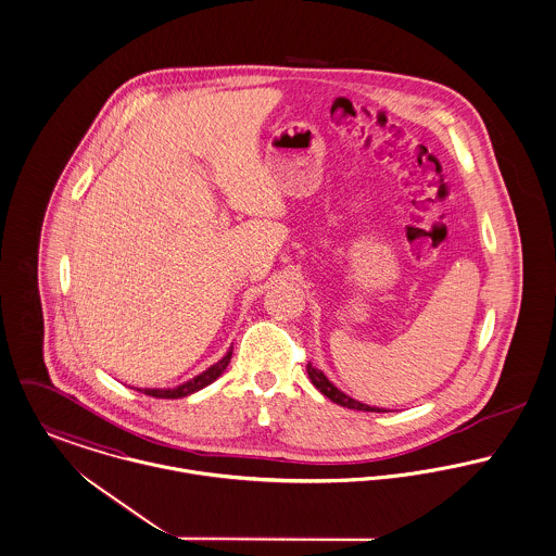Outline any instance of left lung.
I'll list each match as a JSON object with an SVG mask.
<instances>
[{"instance_id": "1", "label": "left lung", "mask_w": 556, "mask_h": 556, "mask_svg": "<svg viewBox=\"0 0 556 556\" xmlns=\"http://www.w3.org/2000/svg\"><path fill=\"white\" fill-rule=\"evenodd\" d=\"M306 372H308V379H311V383L315 384L326 397H330L334 404H341V406H346V408H353V410H366V413H383V410H379V408H372V406H366V404H362V402H355L353 397H349V395H344L341 389H337L334 384L330 383L328 379H326V375L321 372V370H317V368H313L311 364H306Z\"/></svg>"}]
</instances>
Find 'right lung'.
<instances>
[{"label":"right lung","mask_w":556,"mask_h":556,"mask_svg":"<svg viewBox=\"0 0 556 556\" xmlns=\"http://www.w3.org/2000/svg\"><path fill=\"white\" fill-rule=\"evenodd\" d=\"M230 355H232V351H228L217 364H214L212 368H207V370H205L203 375H199L197 379H192V381H188V383L179 384V387H175V389H137V391H143L146 395H152V397H167V400L186 397V395H190V393H194V391H199V389L214 383L215 379L226 370V366H228V362H230Z\"/></svg>","instance_id":"right-lung-1"}]
</instances>
